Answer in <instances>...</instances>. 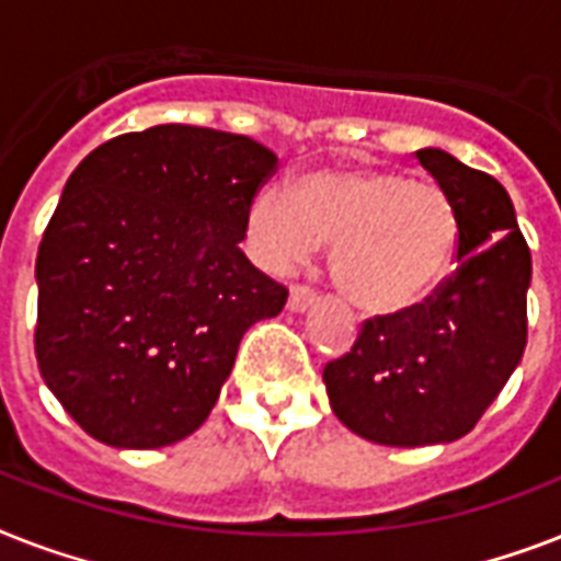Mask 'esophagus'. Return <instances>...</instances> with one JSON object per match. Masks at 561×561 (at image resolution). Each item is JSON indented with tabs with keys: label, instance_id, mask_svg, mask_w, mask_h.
Instances as JSON below:
<instances>
[{
	"label": "esophagus",
	"instance_id": "esophagus-1",
	"mask_svg": "<svg viewBox=\"0 0 561 561\" xmlns=\"http://www.w3.org/2000/svg\"><path fill=\"white\" fill-rule=\"evenodd\" d=\"M314 299H317L314 288H308V285H294L288 297V308L290 311H306L308 306H314Z\"/></svg>",
	"mask_w": 561,
	"mask_h": 561
}]
</instances>
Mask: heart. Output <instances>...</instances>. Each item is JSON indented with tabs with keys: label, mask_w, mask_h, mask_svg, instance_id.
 <instances>
[{
	"label": "heart",
	"mask_w": 561,
	"mask_h": 561,
	"mask_svg": "<svg viewBox=\"0 0 561 561\" xmlns=\"http://www.w3.org/2000/svg\"><path fill=\"white\" fill-rule=\"evenodd\" d=\"M255 262L288 273L332 244V279L367 314H401L448 276L460 247V215L436 186L396 171L323 169L294 192L264 188L247 211Z\"/></svg>",
	"instance_id": "obj_1"
}]
</instances>
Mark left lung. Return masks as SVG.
<instances>
[{
    "mask_svg": "<svg viewBox=\"0 0 561 561\" xmlns=\"http://www.w3.org/2000/svg\"><path fill=\"white\" fill-rule=\"evenodd\" d=\"M416 160L460 215V264L416 308L367 320L323 369L334 416L396 448L454 443L478 425L527 346L533 276L506 188L439 148Z\"/></svg>",
    "mask_w": 561,
    "mask_h": 561,
    "instance_id": "obj_1",
    "label": "left lung"
}]
</instances>
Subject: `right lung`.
<instances>
[{
  "label": "right lung",
  "instance_id": "right-lung-1",
  "mask_svg": "<svg viewBox=\"0 0 561 561\" xmlns=\"http://www.w3.org/2000/svg\"><path fill=\"white\" fill-rule=\"evenodd\" d=\"M276 153L250 136L157 125L87 153L37 250L34 352L48 390L113 448L206 422L238 343L288 288L238 241Z\"/></svg>",
  "mask_w": 561,
  "mask_h": 561
}]
</instances>
